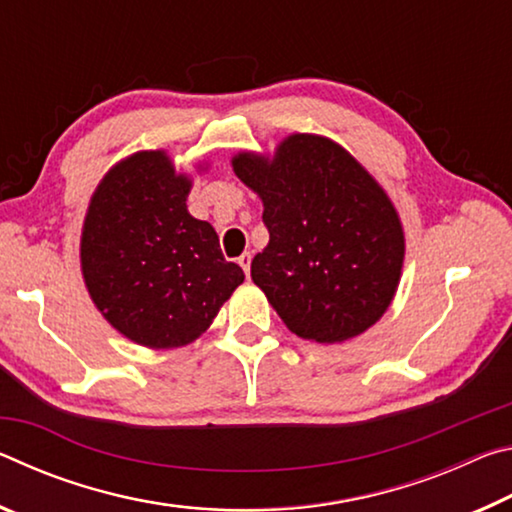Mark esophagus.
Wrapping results in <instances>:
<instances>
[{
    "mask_svg": "<svg viewBox=\"0 0 512 512\" xmlns=\"http://www.w3.org/2000/svg\"><path fill=\"white\" fill-rule=\"evenodd\" d=\"M250 262H253V255H250V253H244V255H241V257L237 259V264H239L241 268H244L246 275L250 273Z\"/></svg>",
    "mask_w": 512,
    "mask_h": 512,
    "instance_id": "1",
    "label": "esophagus"
}]
</instances>
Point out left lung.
I'll list each match as a JSON object with an SVG mask.
<instances>
[{
  "label": "left lung",
  "instance_id": "8db88e82",
  "mask_svg": "<svg viewBox=\"0 0 512 512\" xmlns=\"http://www.w3.org/2000/svg\"><path fill=\"white\" fill-rule=\"evenodd\" d=\"M232 171L262 198L268 244L250 264L293 334L343 343L386 314L400 287L404 228L375 176L341 144L291 133L273 155L239 151Z\"/></svg>",
  "mask_w": 512,
  "mask_h": 512
}]
</instances>
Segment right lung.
<instances>
[{
    "label": "right lung",
    "mask_w": 512,
    "mask_h": 512,
    "mask_svg": "<svg viewBox=\"0 0 512 512\" xmlns=\"http://www.w3.org/2000/svg\"><path fill=\"white\" fill-rule=\"evenodd\" d=\"M192 185L164 149L137 151L106 171L85 212V289L101 316L142 348L194 343L244 282L212 225L189 214Z\"/></svg>",
    "instance_id": "right-lung-1"
}]
</instances>
